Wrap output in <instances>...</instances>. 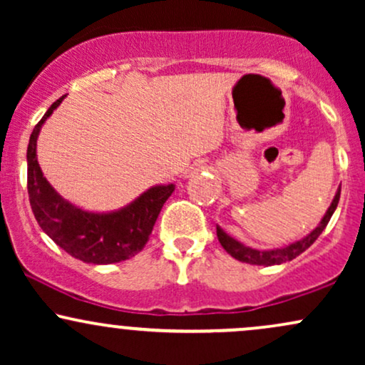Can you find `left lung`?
I'll return each mask as SVG.
<instances>
[{"instance_id": "8db88e82", "label": "left lung", "mask_w": 365, "mask_h": 365, "mask_svg": "<svg viewBox=\"0 0 365 365\" xmlns=\"http://www.w3.org/2000/svg\"><path fill=\"white\" fill-rule=\"evenodd\" d=\"M340 192H341V187H338L333 202H331L328 211H326L324 217H322L321 223L317 225L307 237H304L302 240L293 242V244L287 245V247H282V249H273V250L252 249V247H247L242 244V242H238L233 237H230L228 233H225L223 230L216 225L217 240H220L221 247H223L226 252L240 262L255 264V266H274V264H283L287 261H292V259H295L297 255L305 252V250H307L309 247H311L314 242L317 240V237L321 235L322 230L326 228V225L329 223L331 216H333L334 209H336V206H338V200H340Z\"/></svg>"}]
</instances>
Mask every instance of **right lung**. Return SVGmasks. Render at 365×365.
<instances>
[{
	"label": "right lung",
	"mask_w": 365,
	"mask_h": 365,
	"mask_svg": "<svg viewBox=\"0 0 365 365\" xmlns=\"http://www.w3.org/2000/svg\"><path fill=\"white\" fill-rule=\"evenodd\" d=\"M65 96L51 104L32 130L27 148V190L41 230L65 252L89 264L127 261L148 244L163 204L175 185H154L127 206L110 212L83 211L58 194L46 180L37 161V137L44 121L60 106Z\"/></svg>",
	"instance_id": "add662e5"
}]
</instances>
